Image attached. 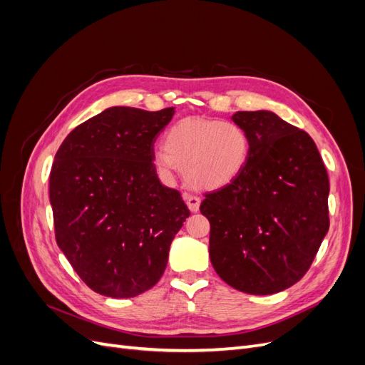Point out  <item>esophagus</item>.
<instances>
[{"instance_id": "34e87169", "label": "esophagus", "mask_w": 365, "mask_h": 365, "mask_svg": "<svg viewBox=\"0 0 365 365\" xmlns=\"http://www.w3.org/2000/svg\"><path fill=\"white\" fill-rule=\"evenodd\" d=\"M184 200L187 202V207H189L192 212H197V210H200V204H201L200 196L192 195V193H185L184 195Z\"/></svg>"}]
</instances>
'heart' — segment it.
<instances>
[{
  "mask_svg": "<svg viewBox=\"0 0 365 365\" xmlns=\"http://www.w3.org/2000/svg\"><path fill=\"white\" fill-rule=\"evenodd\" d=\"M247 132L231 121L184 118L165 135V149L155 153L157 168L165 173L181 169L201 189H217L233 181L248 160Z\"/></svg>",
  "mask_w": 365,
  "mask_h": 365,
  "instance_id": "heart-1",
  "label": "heart"
}]
</instances>
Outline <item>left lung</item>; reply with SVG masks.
Segmentation results:
<instances>
[{
  "label": "left lung",
  "instance_id": "8db88e82",
  "mask_svg": "<svg viewBox=\"0 0 365 365\" xmlns=\"http://www.w3.org/2000/svg\"><path fill=\"white\" fill-rule=\"evenodd\" d=\"M248 160L204 193L210 260L237 291L269 295L303 279L329 230V176L307 132L269 111H239Z\"/></svg>",
  "mask_w": 365,
  "mask_h": 365
}]
</instances>
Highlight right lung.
Wrapping results in <instances>:
<instances>
[{"mask_svg": "<svg viewBox=\"0 0 365 365\" xmlns=\"http://www.w3.org/2000/svg\"><path fill=\"white\" fill-rule=\"evenodd\" d=\"M173 113L108 108L74 128L54 157V236L97 294L129 298L157 284L172 240L190 216L153 164V143Z\"/></svg>", "mask_w": 365, "mask_h": 365, "instance_id": "1", "label": "right lung"}]
</instances>
